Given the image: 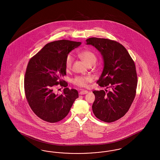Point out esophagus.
Returning <instances> with one entry per match:
<instances>
[{
	"label": "esophagus",
	"mask_w": 160,
	"mask_h": 160,
	"mask_svg": "<svg viewBox=\"0 0 160 160\" xmlns=\"http://www.w3.org/2000/svg\"><path fill=\"white\" fill-rule=\"evenodd\" d=\"M88 93V91H86V90H83V91H82L80 92V95H85L86 93Z\"/></svg>",
	"instance_id": "esophagus-1"
}]
</instances>
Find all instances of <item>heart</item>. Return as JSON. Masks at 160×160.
Returning a JSON list of instances; mask_svg holds the SVG:
<instances>
[{
  "label": "heart",
  "instance_id": "b5f03b06",
  "mask_svg": "<svg viewBox=\"0 0 160 160\" xmlns=\"http://www.w3.org/2000/svg\"><path fill=\"white\" fill-rule=\"evenodd\" d=\"M79 56L87 65L92 63H95L97 61L95 54L89 50H84L80 52L79 53ZM73 59V56L71 54H69L67 56L65 59V68L67 71H68L71 68ZM92 81V78L91 76H77L72 80V83L82 88L87 87L88 84L91 83Z\"/></svg>",
  "mask_w": 160,
  "mask_h": 160
}]
</instances>
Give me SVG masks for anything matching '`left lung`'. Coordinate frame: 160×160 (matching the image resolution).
Masks as SVG:
<instances>
[{
    "label": "left lung",
    "mask_w": 160,
    "mask_h": 160,
    "mask_svg": "<svg viewBox=\"0 0 160 160\" xmlns=\"http://www.w3.org/2000/svg\"><path fill=\"white\" fill-rule=\"evenodd\" d=\"M86 44L96 48L102 55L104 67L97 83L110 89L108 92L106 89L93 91V113L102 121L114 122L126 114L134 99L137 84L134 62L127 49L116 41L90 38Z\"/></svg>",
    "instance_id": "left-lung-1"
}]
</instances>
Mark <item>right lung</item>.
Wrapping results in <instances>:
<instances>
[{
  "mask_svg": "<svg viewBox=\"0 0 160 160\" xmlns=\"http://www.w3.org/2000/svg\"><path fill=\"white\" fill-rule=\"evenodd\" d=\"M80 45V42L65 39L51 42L28 63L24 82L26 97L32 111L45 121L62 120L78 97L76 89L65 88L59 95L54 92V88L59 84L68 86L61 80L66 75L65 59L69 52Z\"/></svg>",
  "mask_w": 160,
  "mask_h": 160,
  "instance_id": "right-lung-1",
  "label": "right lung"
}]
</instances>
